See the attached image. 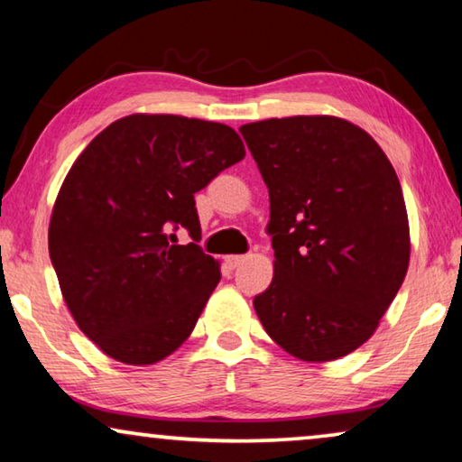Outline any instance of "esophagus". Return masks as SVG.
<instances>
[{
    "label": "esophagus",
    "instance_id": "obj_1",
    "mask_svg": "<svg viewBox=\"0 0 462 462\" xmlns=\"http://www.w3.org/2000/svg\"><path fill=\"white\" fill-rule=\"evenodd\" d=\"M245 261V256L242 254H233V256H226V264H229V269H237L239 264Z\"/></svg>",
    "mask_w": 462,
    "mask_h": 462
}]
</instances>
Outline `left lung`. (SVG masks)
<instances>
[{"mask_svg":"<svg viewBox=\"0 0 462 462\" xmlns=\"http://www.w3.org/2000/svg\"><path fill=\"white\" fill-rule=\"evenodd\" d=\"M269 189L275 273L254 296L264 330L302 362H330L374 334L410 261L400 180L374 138L330 116L239 128Z\"/></svg>","mask_w":462,"mask_h":462,"instance_id":"8db88e82","label":"left lung"}]
</instances>
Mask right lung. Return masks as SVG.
<instances>
[{
	"label": "right lung",
	"instance_id": "obj_1",
	"mask_svg": "<svg viewBox=\"0 0 462 462\" xmlns=\"http://www.w3.org/2000/svg\"><path fill=\"white\" fill-rule=\"evenodd\" d=\"M244 155L225 124L136 113L100 132L69 170L50 261L79 330L106 356L155 364L193 332L220 280L198 245L195 193ZM180 226L187 246L175 244Z\"/></svg>",
	"mask_w": 462,
	"mask_h": 462
}]
</instances>
